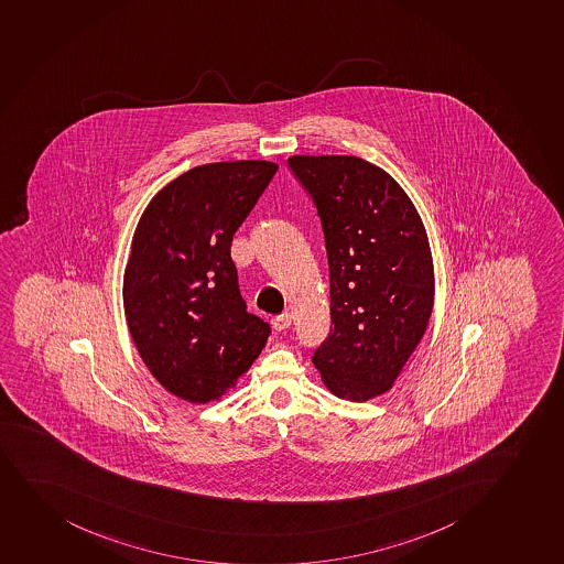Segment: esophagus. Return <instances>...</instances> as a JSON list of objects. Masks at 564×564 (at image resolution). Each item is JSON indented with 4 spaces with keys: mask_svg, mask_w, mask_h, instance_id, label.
I'll list each match as a JSON object with an SVG mask.
<instances>
[{
    "mask_svg": "<svg viewBox=\"0 0 564 564\" xmlns=\"http://www.w3.org/2000/svg\"><path fill=\"white\" fill-rule=\"evenodd\" d=\"M271 323H273L274 330L282 333V330H285V328H290L291 315L288 314V312H285V314L274 315L273 319H271Z\"/></svg>",
    "mask_w": 564,
    "mask_h": 564,
    "instance_id": "1",
    "label": "esophagus"
}]
</instances>
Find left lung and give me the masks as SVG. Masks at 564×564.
<instances>
[{"mask_svg":"<svg viewBox=\"0 0 564 564\" xmlns=\"http://www.w3.org/2000/svg\"><path fill=\"white\" fill-rule=\"evenodd\" d=\"M314 198L330 273V334L312 362L339 399L392 390L427 330L434 265L414 202L380 166L356 155H291Z\"/></svg>","mask_w":564,"mask_h":564,"instance_id":"8db88e82","label":"left lung"}]
</instances>
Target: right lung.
Returning a JSON list of instances; mask_svg holds the SVG:
<instances>
[{
    "mask_svg": "<svg viewBox=\"0 0 564 564\" xmlns=\"http://www.w3.org/2000/svg\"><path fill=\"white\" fill-rule=\"evenodd\" d=\"M276 171L265 160L195 166L158 191L137 223L126 323L150 373L187 403L219 401L268 344V323L245 308L230 247Z\"/></svg>",
    "mask_w": 564,
    "mask_h": 564,
    "instance_id": "obj_1",
    "label": "right lung"
}]
</instances>
